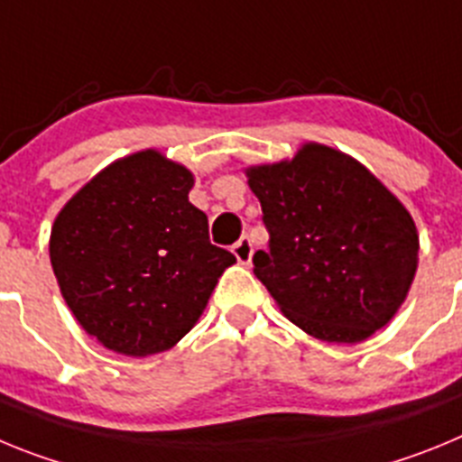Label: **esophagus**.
<instances>
[{
	"instance_id": "1",
	"label": "esophagus",
	"mask_w": 462,
	"mask_h": 462,
	"mask_svg": "<svg viewBox=\"0 0 462 462\" xmlns=\"http://www.w3.org/2000/svg\"><path fill=\"white\" fill-rule=\"evenodd\" d=\"M236 254V259L240 261V263H250L252 261V254H254V247H252V240L247 238V236H243V238L238 240V243L231 247Z\"/></svg>"
}]
</instances>
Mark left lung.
I'll return each mask as SVG.
<instances>
[{
	"mask_svg": "<svg viewBox=\"0 0 462 462\" xmlns=\"http://www.w3.org/2000/svg\"><path fill=\"white\" fill-rule=\"evenodd\" d=\"M247 175L268 231L254 275L282 312L310 336L345 345L389 324L419 254L402 203L352 157L317 143Z\"/></svg>",
	"mask_w": 462,
	"mask_h": 462,
	"instance_id": "left-lung-1",
	"label": "left lung"
}]
</instances>
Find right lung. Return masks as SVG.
<instances>
[{
    "label": "right lung",
    "mask_w": 462,
    "mask_h": 462,
    "mask_svg": "<svg viewBox=\"0 0 462 462\" xmlns=\"http://www.w3.org/2000/svg\"><path fill=\"white\" fill-rule=\"evenodd\" d=\"M189 171L154 150L120 159L57 215L51 261L76 319L126 356L166 352L201 317L224 268Z\"/></svg>",
    "instance_id": "add662e5"
}]
</instances>
